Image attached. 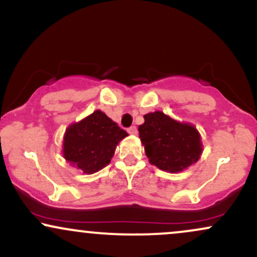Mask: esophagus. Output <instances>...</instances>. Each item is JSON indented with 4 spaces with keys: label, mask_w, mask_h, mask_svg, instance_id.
<instances>
[{
    "label": "esophagus",
    "mask_w": 257,
    "mask_h": 257,
    "mask_svg": "<svg viewBox=\"0 0 257 257\" xmlns=\"http://www.w3.org/2000/svg\"><path fill=\"white\" fill-rule=\"evenodd\" d=\"M128 133L131 135H137L138 134L137 126H131V128H128Z\"/></svg>",
    "instance_id": "1"
}]
</instances>
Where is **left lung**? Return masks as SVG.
<instances>
[{
  "label": "left lung",
  "instance_id": "left-lung-1",
  "mask_svg": "<svg viewBox=\"0 0 257 257\" xmlns=\"http://www.w3.org/2000/svg\"><path fill=\"white\" fill-rule=\"evenodd\" d=\"M139 137L149 162L168 173H180L197 163L203 152L199 132L191 123L179 122L162 111L144 116Z\"/></svg>",
  "mask_w": 257,
  "mask_h": 257
}]
</instances>
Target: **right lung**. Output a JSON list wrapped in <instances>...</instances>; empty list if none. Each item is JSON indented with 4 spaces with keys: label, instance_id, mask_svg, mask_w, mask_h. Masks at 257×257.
I'll list each match as a JSON object with an SVG mask.
<instances>
[{
    "label": "right lung",
    "instance_id": "1",
    "mask_svg": "<svg viewBox=\"0 0 257 257\" xmlns=\"http://www.w3.org/2000/svg\"><path fill=\"white\" fill-rule=\"evenodd\" d=\"M128 133L102 111L96 110L66 128L63 140V157L70 166L84 174L105 168L113 157L116 147Z\"/></svg>",
    "mask_w": 257,
    "mask_h": 257
}]
</instances>
